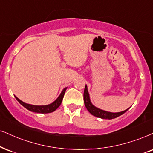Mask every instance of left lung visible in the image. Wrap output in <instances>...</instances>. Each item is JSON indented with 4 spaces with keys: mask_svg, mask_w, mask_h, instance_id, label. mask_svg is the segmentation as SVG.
<instances>
[{
    "mask_svg": "<svg viewBox=\"0 0 153 153\" xmlns=\"http://www.w3.org/2000/svg\"><path fill=\"white\" fill-rule=\"evenodd\" d=\"M83 97H84V103L85 105L87 108V109L88 110V111L90 112L91 114H92L94 117H97L98 118H101V119H112L117 118L119 116L122 115L123 114H124L126 111H128L130 109H127L124 111H121V112H117V113H112V112L104 111V110L100 109L99 108L94 107L93 104H92V102L90 101V94L88 91V87L85 85L84 90V94H83Z\"/></svg>",
    "mask_w": 153,
    "mask_h": 153,
    "instance_id": "obj_1",
    "label": "left lung"
}]
</instances>
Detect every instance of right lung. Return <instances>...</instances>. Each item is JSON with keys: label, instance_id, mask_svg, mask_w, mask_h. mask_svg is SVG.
I'll list each match as a JSON object with an SVG mask.
<instances>
[{"label": "right lung", "instance_id": "obj_1", "mask_svg": "<svg viewBox=\"0 0 153 153\" xmlns=\"http://www.w3.org/2000/svg\"><path fill=\"white\" fill-rule=\"evenodd\" d=\"M66 89H67V88H65L64 89H63L62 92H61V93L60 94V95L59 96V97H58L57 99L53 102V103L48 104V105H42V106L32 105V104L25 103V102L21 101L20 99H18L16 96H15V97L17 101L19 102V103H20V104H22L23 107L26 108L27 109H28L29 111L35 112V113L48 114V113H51V112L54 111L58 107H59L60 105H61Z\"/></svg>", "mask_w": 153, "mask_h": 153}]
</instances>
